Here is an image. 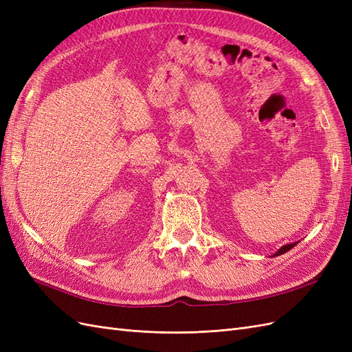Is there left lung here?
<instances>
[{"instance_id":"8db88e82","label":"left lung","mask_w":352,"mask_h":352,"mask_svg":"<svg viewBox=\"0 0 352 352\" xmlns=\"http://www.w3.org/2000/svg\"><path fill=\"white\" fill-rule=\"evenodd\" d=\"M296 243H298V242H292V243H286V245H283V247H280L278 251H276V252L273 254V257H278V255H280V254H285L286 251L292 250Z\"/></svg>"}]
</instances>
